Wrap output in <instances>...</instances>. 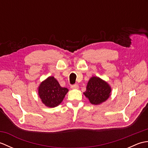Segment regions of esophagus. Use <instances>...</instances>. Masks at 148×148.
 <instances>
[{
    "mask_svg": "<svg viewBox=\"0 0 148 148\" xmlns=\"http://www.w3.org/2000/svg\"><path fill=\"white\" fill-rule=\"evenodd\" d=\"M71 88L72 89H78L79 86H78V84H72V85L71 86Z\"/></svg>",
    "mask_w": 148,
    "mask_h": 148,
    "instance_id": "esophagus-1",
    "label": "esophagus"
}]
</instances>
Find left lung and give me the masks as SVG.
I'll return each instance as SVG.
<instances>
[{"instance_id":"1","label":"left lung","mask_w":148,"mask_h":148,"mask_svg":"<svg viewBox=\"0 0 148 148\" xmlns=\"http://www.w3.org/2000/svg\"><path fill=\"white\" fill-rule=\"evenodd\" d=\"M111 88L109 84L98 77L90 78L84 92L92 104H100L108 99L111 95Z\"/></svg>"}]
</instances>
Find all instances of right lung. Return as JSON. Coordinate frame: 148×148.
<instances>
[{"instance_id": "obj_1", "label": "right lung", "mask_w": 148, "mask_h": 148, "mask_svg": "<svg viewBox=\"0 0 148 148\" xmlns=\"http://www.w3.org/2000/svg\"><path fill=\"white\" fill-rule=\"evenodd\" d=\"M38 91L44 104L49 108H55L62 102L69 90L60 85L54 77H49L40 84Z\"/></svg>"}]
</instances>
